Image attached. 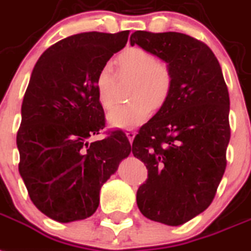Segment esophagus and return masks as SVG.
Returning <instances> with one entry per match:
<instances>
[{
    "label": "esophagus",
    "instance_id": "obj_1",
    "mask_svg": "<svg viewBox=\"0 0 251 251\" xmlns=\"http://www.w3.org/2000/svg\"><path fill=\"white\" fill-rule=\"evenodd\" d=\"M126 136H127L128 141L132 144L134 140V136H136V132H134V130H128V132H126Z\"/></svg>",
    "mask_w": 251,
    "mask_h": 251
}]
</instances>
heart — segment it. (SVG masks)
I'll use <instances>...</instances> for the list:
<instances>
[{"label":"heart","mask_w":251,"mask_h":251,"mask_svg":"<svg viewBox=\"0 0 251 251\" xmlns=\"http://www.w3.org/2000/svg\"><path fill=\"white\" fill-rule=\"evenodd\" d=\"M122 73L136 78L130 97L133 101L119 105L107 115L111 127L119 129H133L148 121L152 107L158 109L167 102L173 88V73L165 63L148 50L129 47L117 57ZM97 97L103 109H111L114 97V74L109 65L101 68L95 82Z\"/></svg>","instance_id":"b5f03b06"}]
</instances>
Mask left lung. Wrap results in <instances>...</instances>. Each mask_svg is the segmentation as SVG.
<instances>
[{"label":"left lung","instance_id":"left-lung-1","mask_svg":"<svg viewBox=\"0 0 251 251\" xmlns=\"http://www.w3.org/2000/svg\"><path fill=\"white\" fill-rule=\"evenodd\" d=\"M173 73L167 102L134 137L132 152L149 177L137 191L146 218L179 226L208 208L226 169L229 96L218 60L205 43L177 32L130 34Z\"/></svg>","mask_w":251,"mask_h":251}]
</instances>
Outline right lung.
Segmentation results:
<instances>
[{"label": "right lung", "mask_w": 251, "mask_h": 251, "mask_svg": "<svg viewBox=\"0 0 251 251\" xmlns=\"http://www.w3.org/2000/svg\"><path fill=\"white\" fill-rule=\"evenodd\" d=\"M129 32H88L61 39L41 55L30 75L16 136L19 173L29 198L53 221L69 223L96 212L100 190L130 154L122 130L88 138L105 127L95 82Z\"/></svg>", "instance_id": "1"}]
</instances>
